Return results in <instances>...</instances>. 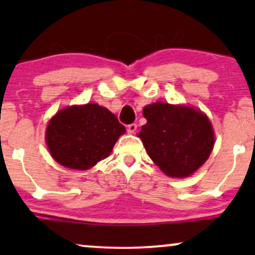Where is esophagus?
Segmentation results:
<instances>
[{"mask_svg": "<svg viewBox=\"0 0 255 255\" xmlns=\"http://www.w3.org/2000/svg\"><path fill=\"white\" fill-rule=\"evenodd\" d=\"M136 128H137V125L136 124H130V125L127 126V131L129 134H134V133H135Z\"/></svg>", "mask_w": 255, "mask_h": 255, "instance_id": "obj_1", "label": "esophagus"}]
</instances>
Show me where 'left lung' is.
I'll return each mask as SVG.
<instances>
[{
	"label": "left lung",
	"mask_w": 255,
	"mask_h": 255,
	"mask_svg": "<svg viewBox=\"0 0 255 255\" xmlns=\"http://www.w3.org/2000/svg\"><path fill=\"white\" fill-rule=\"evenodd\" d=\"M142 115L147 124L137 135L165 175L191 176L210 157L215 133L210 120L200 110L156 102L146 105Z\"/></svg>",
	"instance_id": "left-lung-1"
}]
</instances>
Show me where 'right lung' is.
<instances>
[{
	"instance_id": "obj_1",
	"label": "right lung",
	"mask_w": 255,
	"mask_h": 255,
	"mask_svg": "<svg viewBox=\"0 0 255 255\" xmlns=\"http://www.w3.org/2000/svg\"><path fill=\"white\" fill-rule=\"evenodd\" d=\"M125 131V126L107 108L89 103L57 111L49 121L45 139L57 163L87 170L109 156Z\"/></svg>"
}]
</instances>
